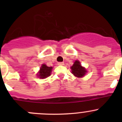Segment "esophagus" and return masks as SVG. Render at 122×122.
<instances>
[{"mask_svg": "<svg viewBox=\"0 0 122 122\" xmlns=\"http://www.w3.org/2000/svg\"><path fill=\"white\" fill-rule=\"evenodd\" d=\"M58 66H64V63L63 62H58Z\"/></svg>", "mask_w": 122, "mask_h": 122, "instance_id": "esophagus-1", "label": "esophagus"}]
</instances>
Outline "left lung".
<instances>
[{
	"mask_svg": "<svg viewBox=\"0 0 122 122\" xmlns=\"http://www.w3.org/2000/svg\"><path fill=\"white\" fill-rule=\"evenodd\" d=\"M71 69L74 76L77 77H83L86 74V72H87L86 69L81 66L80 62L78 61H75L73 66L71 67Z\"/></svg>",
	"mask_w": 122,
	"mask_h": 122,
	"instance_id": "8db88e82",
	"label": "left lung"
}]
</instances>
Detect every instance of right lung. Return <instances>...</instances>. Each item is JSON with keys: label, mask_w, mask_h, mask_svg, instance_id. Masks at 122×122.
Returning <instances> with one entry per match:
<instances>
[{"label": "right lung", "mask_w": 122, "mask_h": 122, "mask_svg": "<svg viewBox=\"0 0 122 122\" xmlns=\"http://www.w3.org/2000/svg\"><path fill=\"white\" fill-rule=\"evenodd\" d=\"M52 69V68L51 67H47L45 64H43L41 67L38 76H39L41 78H46L51 75Z\"/></svg>", "instance_id": "obj_1"}]
</instances>
